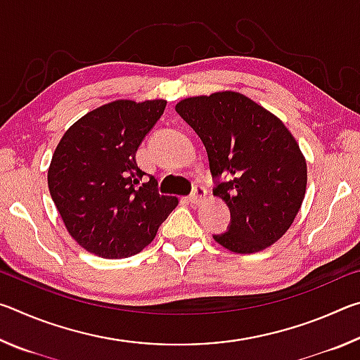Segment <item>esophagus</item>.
I'll return each mask as SVG.
<instances>
[{"mask_svg": "<svg viewBox=\"0 0 360 360\" xmlns=\"http://www.w3.org/2000/svg\"><path fill=\"white\" fill-rule=\"evenodd\" d=\"M205 197H206V188L202 186H195L192 195L188 197V202L192 205H200L205 200Z\"/></svg>", "mask_w": 360, "mask_h": 360, "instance_id": "obj_1", "label": "esophagus"}]
</instances>
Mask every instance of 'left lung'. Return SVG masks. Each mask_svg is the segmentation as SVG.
Masks as SVG:
<instances>
[{"mask_svg": "<svg viewBox=\"0 0 360 360\" xmlns=\"http://www.w3.org/2000/svg\"><path fill=\"white\" fill-rule=\"evenodd\" d=\"M176 111L202 139L227 203L229 230L214 235L236 254L264 251L289 230L307 192V160L281 119L238 92L191 96Z\"/></svg>", "mask_w": 360, "mask_h": 360, "instance_id": "left-lung-1", "label": "left lung"}]
</instances>
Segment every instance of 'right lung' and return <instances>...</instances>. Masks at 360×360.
Masks as SVG:
<instances>
[{"mask_svg":"<svg viewBox=\"0 0 360 360\" xmlns=\"http://www.w3.org/2000/svg\"><path fill=\"white\" fill-rule=\"evenodd\" d=\"M165 100H115L75 122L57 144L47 184L68 233L103 259L130 257L155 238L179 200L141 182L136 150Z\"/></svg>","mask_w":360,"mask_h":360,"instance_id":"1","label":"right lung"}]
</instances>
